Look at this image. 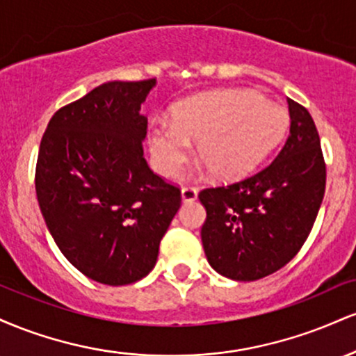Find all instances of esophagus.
Returning <instances> with one entry per match:
<instances>
[{
    "label": "esophagus",
    "instance_id": "esophagus-1",
    "mask_svg": "<svg viewBox=\"0 0 356 356\" xmlns=\"http://www.w3.org/2000/svg\"><path fill=\"white\" fill-rule=\"evenodd\" d=\"M181 194H182V201L184 202H192V201H195V199H197V189H195V187H192V186L184 187V189L181 191Z\"/></svg>",
    "mask_w": 356,
    "mask_h": 356
}]
</instances>
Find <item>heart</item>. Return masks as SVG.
I'll list each match as a JSON object with an SVG mask.
<instances>
[{
	"instance_id": "obj_1",
	"label": "heart",
	"mask_w": 356,
	"mask_h": 356,
	"mask_svg": "<svg viewBox=\"0 0 356 356\" xmlns=\"http://www.w3.org/2000/svg\"><path fill=\"white\" fill-rule=\"evenodd\" d=\"M288 129L284 108L252 90L232 88L179 102L172 118L150 124L154 164L174 175L197 140L199 159L219 181H238L256 169L280 144Z\"/></svg>"
}]
</instances>
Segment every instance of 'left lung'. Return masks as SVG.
<instances>
[{
    "label": "left lung",
    "mask_w": 356,
    "mask_h": 356,
    "mask_svg": "<svg viewBox=\"0 0 356 356\" xmlns=\"http://www.w3.org/2000/svg\"><path fill=\"white\" fill-rule=\"evenodd\" d=\"M289 136L271 164L229 186L199 192L207 261L219 275L256 281L298 254L320 211L326 165L320 136L303 105L288 99Z\"/></svg>",
    "instance_id": "left-lung-1"
}]
</instances>
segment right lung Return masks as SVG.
Instances as JSON below:
<instances>
[{
    "label": "right lung",
    "mask_w": 356,
    "mask_h": 356,
    "mask_svg": "<svg viewBox=\"0 0 356 356\" xmlns=\"http://www.w3.org/2000/svg\"><path fill=\"white\" fill-rule=\"evenodd\" d=\"M155 83L93 88L56 110L40 144L35 187L48 231L73 266L102 284L149 275L181 207V189L144 159L140 105Z\"/></svg>",
    "instance_id": "right-lung-1"
}]
</instances>
